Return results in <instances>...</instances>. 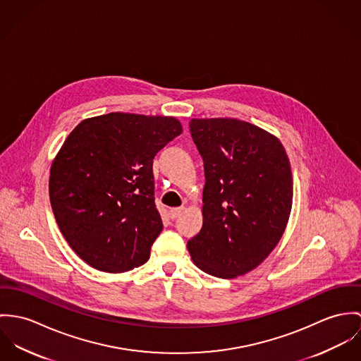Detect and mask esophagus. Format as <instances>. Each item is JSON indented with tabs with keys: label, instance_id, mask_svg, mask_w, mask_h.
Listing matches in <instances>:
<instances>
[{
	"label": "esophagus",
	"instance_id": "esophagus-1",
	"mask_svg": "<svg viewBox=\"0 0 361 361\" xmlns=\"http://www.w3.org/2000/svg\"><path fill=\"white\" fill-rule=\"evenodd\" d=\"M184 206H181V207H173V209H170V212H169V216H170V219H177L183 212H184Z\"/></svg>",
	"mask_w": 361,
	"mask_h": 361
}]
</instances>
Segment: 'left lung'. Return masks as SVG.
Returning <instances> with one entry per match:
<instances>
[{
  "label": "left lung",
  "mask_w": 361,
  "mask_h": 361,
  "mask_svg": "<svg viewBox=\"0 0 361 361\" xmlns=\"http://www.w3.org/2000/svg\"><path fill=\"white\" fill-rule=\"evenodd\" d=\"M204 167L203 226L188 240L195 266L219 279L256 269L277 246L293 198L290 163L280 140L231 118L191 119Z\"/></svg>",
  "instance_id": "left-lung-1"
}]
</instances>
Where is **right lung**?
I'll return each mask as SVG.
<instances>
[{
	"label": "right lung",
	"instance_id": "add662e5",
	"mask_svg": "<svg viewBox=\"0 0 361 361\" xmlns=\"http://www.w3.org/2000/svg\"><path fill=\"white\" fill-rule=\"evenodd\" d=\"M183 133L171 116L114 112L79 123L49 170L59 230L91 267L130 271L149 259L161 234L152 163Z\"/></svg>",
	"mask_w": 361,
	"mask_h": 361
}]
</instances>
